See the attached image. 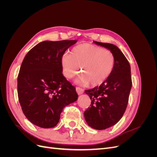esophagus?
I'll return each instance as SVG.
<instances>
[{
    "label": "esophagus",
    "mask_w": 157,
    "mask_h": 157,
    "mask_svg": "<svg viewBox=\"0 0 157 157\" xmlns=\"http://www.w3.org/2000/svg\"><path fill=\"white\" fill-rule=\"evenodd\" d=\"M76 91H77V92L78 95H80V94H83V92H84V90H83V89H82V88H79V87H77V88H76Z\"/></svg>",
    "instance_id": "34e87169"
}]
</instances>
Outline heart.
<instances>
[{
  "label": "heart",
  "instance_id": "1",
  "mask_svg": "<svg viewBox=\"0 0 157 157\" xmlns=\"http://www.w3.org/2000/svg\"><path fill=\"white\" fill-rule=\"evenodd\" d=\"M63 75L71 79L79 73L80 75L75 82L92 86L103 83L111 74L115 63L113 53L101 47L84 43L75 46L71 54H65L61 58Z\"/></svg>",
  "mask_w": 157,
  "mask_h": 157
}]
</instances>
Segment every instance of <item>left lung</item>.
I'll list each match as a JSON object with an SVG mask.
<instances>
[{"label":"left lung","mask_w":157,"mask_h":157,"mask_svg":"<svg viewBox=\"0 0 157 157\" xmlns=\"http://www.w3.org/2000/svg\"><path fill=\"white\" fill-rule=\"evenodd\" d=\"M94 42L111 51L115 58L113 70L105 81L84 92L92 101L84 113L85 121L94 129L101 130L116 124L124 115L132 85L131 69L128 61L117 46Z\"/></svg>","instance_id":"1"}]
</instances>
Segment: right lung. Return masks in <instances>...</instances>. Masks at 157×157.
Masks as SVG:
<instances>
[{
	"label": "right lung",
	"instance_id": "1",
	"mask_svg": "<svg viewBox=\"0 0 157 157\" xmlns=\"http://www.w3.org/2000/svg\"><path fill=\"white\" fill-rule=\"evenodd\" d=\"M77 40L42 41L23 59L17 77L18 99L23 114L33 124L56 126L63 108L78 94L62 74L61 58Z\"/></svg>",
	"mask_w": 157,
	"mask_h": 157
}]
</instances>
